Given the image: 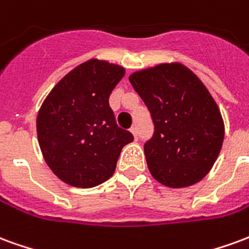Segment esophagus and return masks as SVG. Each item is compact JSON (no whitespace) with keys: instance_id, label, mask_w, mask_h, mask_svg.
<instances>
[{"instance_id":"1","label":"esophagus","mask_w":249,"mask_h":249,"mask_svg":"<svg viewBox=\"0 0 249 249\" xmlns=\"http://www.w3.org/2000/svg\"><path fill=\"white\" fill-rule=\"evenodd\" d=\"M130 133L135 136L136 139V137H137V128H136V126H132V128H130Z\"/></svg>"}]
</instances>
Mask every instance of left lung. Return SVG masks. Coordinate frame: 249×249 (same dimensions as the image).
Returning <instances> with one entry per match:
<instances>
[{"instance_id":"obj_1","label":"left lung","mask_w":249,"mask_h":249,"mask_svg":"<svg viewBox=\"0 0 249 249\" xmlns=\"http://www.w3.org/2000/svg\"><path fill=\"white\" fill-rule=\"evenodd\" d=\"M129 81L155 124L153 137L144 145L153 178L169 188L201 181L224 140V121L207 87L181 62L141 69Z\"/></svg>"}]
</instances>
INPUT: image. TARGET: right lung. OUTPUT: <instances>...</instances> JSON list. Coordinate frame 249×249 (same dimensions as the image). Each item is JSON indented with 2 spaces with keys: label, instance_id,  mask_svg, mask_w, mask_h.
<instances>
[{
  "label": "right lung",
  "instance_id": "right-lung-1",
  "mask_svg": "<svg viewBox=\"0 0 249 249\" xmlns=\"http://www.w3.org/2000/svg\"><path fill=\"white\" fill-rule=\"evenodd\" d=\"M124 74L121 65L90 58L62 77L41 105L36 121L41 152L68 185L92 188L107 181L121 149L133 141L109 107Z\"/></svg>",
  "mask_w": 249,
  "mask_h": 249
}]
</instances>
